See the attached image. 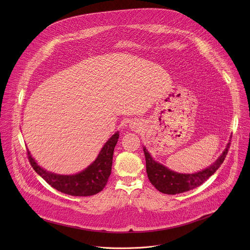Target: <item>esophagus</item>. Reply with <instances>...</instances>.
<instances>
[{
	"instance_id": "34e87169",
	"label": "esophagus",
	"mask_w": 250,
	"mask_h": 250,
	"mask_svg": "<svg viewBox=\"0 0 250 250\" xmlns=\"http://www.w3.org/2000/svg\"><path fill=\"white\" fill-rule=\"evenodd\" d=\"M130 127H131V129L133 130V131H136L138 128H137V126H135V125H133V124H131L130 125Z\"/></svg>"
}]
</instances>
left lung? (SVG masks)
Instances as JSON below:
<instances>
[{"label": "left lung", "instance_id": "left-lung-1", "mask_svg": "<svg viewBox=\"0 0 250 250\" xmlns=\"http://www.w3.org/2000/svg\"><path fill=\"white\" fill-rule=\"evenodd\" d=\"M230 147V141L227 143L225 149L221 155L216 159L214 164L205 169L195 173H178L175 172L164 165L156 162L151 154L148 152L145 146H143V152L146 162V172L151 184L161 192L167 194H178L190 189H193L205 181L210 178L217 168L223 163L228 149Z\"/></svg>", "mask_w": 250, "mask_h": 250}]
</instances>
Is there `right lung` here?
Here are the masks:
<instances>
[{
  "instance_id": "right-lung-1",
  "label": "right lung",
  "mask_w": 250,
  "mask_h": 250,
  "mask_svg": "<svg viewBox=\"0 0 250 250\" xmlns=\"http://www.w3.org/2000/svg\"><path fill=\"white\" fill-rule=\"evenodd\" d=\"M119 138V132L114 133L104 144L97 158L85 169L71 175L57 174L47 171L37 165L28 150L29 161L36 173L57 190L72 196H90L100 192L107 185L111 172L113 150Z\"/></svg>"
}]
</instances>
